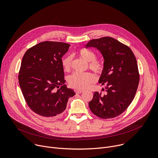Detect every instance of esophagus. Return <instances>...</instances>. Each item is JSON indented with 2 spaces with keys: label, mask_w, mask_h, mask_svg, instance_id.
Wrapping results in <instances>:
<instances>
[{
  "label": "esophagus",
  "mask_w": 158,
  "mask_h": 158,
  "mask_svg": "<svg viewBox=\"0 0 158 158\" xmlns=\"http://www.w3.org/2000/svg\"><path fill=\"white\" fill-rule=\"evenodd\" d=\"M83 92H84V90H81V89L77 90V91H76V93H77V94H81V93H83Z\"/></svg>",
  "instance_id": "obj_1"
}]
</instances>
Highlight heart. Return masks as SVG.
I'll list each match as a JSON object with an SVG mask.
<instances>
[{
    "label": "heart",
    "instance_id": "heart-1",
    "mask_svg": "<svg viewBox=\"0 0 158 158\" xmlns=\"http://www.w3.org/2000/svg\"><path fill=\"white\" fill-rule=\"evenodd\" d=\"M79 56L87 62H89V67L94 71L101 73L104 69V64L102 62L96 60V56L92 51L82 49L78 52ZM72 58L71 56H67L62 60V66L65 70L71 68ZM96 81V77L92 73H75L69 78L70 85L74 88L79 89H87Z\"/></svg>",
    "mask_w": 158,
    "mask_h": 158
}]
</instances>
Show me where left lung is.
<instances>
[{"label": "left lung", "instance_id": "8db88e82", "mask_svg": "<svg viewBox=\"0 0 158 158\" xmlns=\"http://www.w3.org/2000/svg\"><path fill=\"white\" fill-rule=\"evenodd\" d=\"M85 46L96 48L103 57L99 82L106 85L107 92L104 96L95 92L89 108L102 119L115 118L128 107L136 94L139 81L136 59L129 47L110 37L92 39Z\"/></svg>", "mask_w": 158, "mask_h": 158}]
</instances>
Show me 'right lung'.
Here are the masks:
<instances>
[{
    "mask_svg": "<svg viewBox=\"0 0 158 158\" xmlns=\"http://www.w3.org/2000/svg\"><path fill=\"white\" fill-rule=\"evenodd\" d=\"M69 46L60 42H42L29 49L22 60L18 79L22 94L34 112L48 119L59 117L69 98L76 94L67 88L64 77L62 57Z\"/></svg>",
    "mask_w": 158,
    "mask_h": 158,
    "instance_id": "1",
    "label": "right lung"
}]
</instances>
